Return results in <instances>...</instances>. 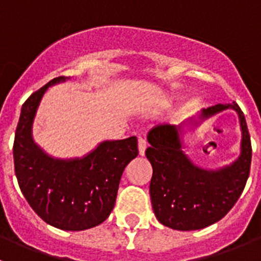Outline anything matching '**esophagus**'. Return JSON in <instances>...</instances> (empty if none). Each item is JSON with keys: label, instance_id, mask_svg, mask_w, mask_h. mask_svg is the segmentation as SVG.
Returning <instances> with one entry per match:
<instances>
[{"label": "esophagus", "instance_id": "esophagus-1", "mask_svg": "<svg viewBox=\"0 0 261 261\" xmlns=\"http://www.w3.org/2000/svg\"><path fill=\"white\" fill-rule=\"evenodd\" d=\"M147 147V142L144 137H138V153L140 155H145V150Z\"/></svg>", "mask_w": 261, "mask_h": 261}]
</instances>
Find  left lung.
Returning <instances> with one entry per match:
<instances>
[{
    "label": "left lung",
    "instance_id": "8db88e82",
    "mask_svg": "<svg viewBox=\"0 0 261 261\" xmlns=\"http://www.w3.org/2000/svg\"><path fill=\"white\" fill-rule=\"evenodd\" d=\"M227 108L237 111L241 121V155L217 171L202 170L191 162L181 150L176 126L161 124L147 133L150 146L145 154L153 166L151 205L162 225L181 231L204 229L223 218L238 201L250 175L252 155L243 112L234 102L202 110L200 117L206 119Z\"/></svg>",
    "mask_w": 261,
    "mask_h": 261
}]
</instances>
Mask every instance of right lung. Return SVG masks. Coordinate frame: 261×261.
<instances>
[{
	"label": "right lung",
	"instance_id": "right-lung-1",
	"mask_svg": "<svg viewBox=\"0 0 261 261\" xmlns=\"http://www.w3.org/2000/svg\"><path fill=\"white\" fill-rule=\"evenodd\" d=\"M57 77L23 103L14 140V167L18 184L35 213L57 229L81 231L106 221L115 206L119 183L138 154L135 136L105 141L84 158L55 159L32 140V123L49 86Z\"/></svg>",
	"mask_w": 261,
	"mask_h": 261
}]
</instances>
